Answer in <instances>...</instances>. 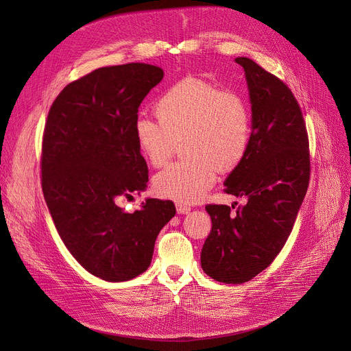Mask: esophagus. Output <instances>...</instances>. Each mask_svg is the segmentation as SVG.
I'll use <instances>...</instances> for the list:
<instances>
[{
  "instance_id": "esophagus-1",
  "label": "esophagus",
  "mask_w": 351,
  "mask_h": 351,
  "mask_svg": "<svg viewBox=\"0 0 351 351\" xmlns=\"http://www.w3.org/2000/svg\"><path fill=\"white\" fill-rule=\"evenodd\" d=\"M176 210L180 215H186V213L191 212V206H188L185 204H176Z\"/></svg>"
}]
</instances>
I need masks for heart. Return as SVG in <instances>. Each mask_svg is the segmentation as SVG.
Here are the masks:
<instances>
[{"label":"heart","mask_w":351,"mask_h":351,"mask_svg":"<svg viewBox=\"0 0 351 351\" xmlns=\"http://www.w3.org/2000/svg\"><path fill=\"white\" fill-rule=\"evenodd\" d=\"M154 110L158 121L138 117L134 123L142 156L159 168L178 142L188 156L155 176L154 186L162 197L179 204L199 202L215 185L217 171L236 169L249 152L253 115L242 92L188 77L165 89Z\"/></svg>","instance_id":"b5f03b06"}]
</instances>
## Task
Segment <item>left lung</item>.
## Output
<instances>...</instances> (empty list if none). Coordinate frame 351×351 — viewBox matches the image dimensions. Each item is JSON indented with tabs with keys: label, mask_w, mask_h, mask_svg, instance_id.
I'll use <instances>...</instances> for the list:
<instances>
[{
	"label": "left lung",
	"mask_w": 351,
	"mask_h": 351,
	"mask_svg": "<svg viewBox=\"0 0 351 351\" xmlns=\"http://www.w3.org/2000/svg\"><path fill=\"white\" fill-rule=\"evenodd\" d=\"M236 62L245 69L253 134L246 158L225 180V192L246 197V204L236 212L206 205L212 230L200 253L204 271L230 285L252 280L280 253L310 179L308 138L298 99L250 58Z\"/></svg>",
	"instance_id": "left-lung-1"
}]
</instances>
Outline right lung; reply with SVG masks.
I'll return each instance as SVG.
<instances>
[{"mask_svg":"<svg viewBox=\"0 0 351 351\" xmlns=\"http://www.w3.org/2000/svg\"><path fill=\"white\" fill-rule=\"evenodd\" d=\"M162 78V68L149 64L98 68L61 90L45 122L47 206L71 254L106 282L131 280L149 267L156 237L176 213L172 200L146 199L134 213L117 204L146 188L134 123Z\"/></svg>","mask_w":351,"mask_h":351,"instance_id":"obj_1","label":"right lung"}]
</instances>
